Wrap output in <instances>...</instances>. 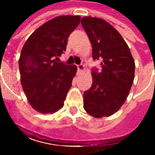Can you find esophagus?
<instances>
[{
  "label": "esophagus",
  "mask_w": 155,
  "mask_h": 155,
  "mask_svg": "<svg viewBox=\"0 0 155 155\" xmlns=\"http://www.w3.org/2000/svg\"><path fill=\"white\" fill-rule=\"evenodd\" d=\"M78 70L81 71H84V65H83V64H80V65H78Z\"/></svg>",
  "instance_id": "obj_1"
}]
</instances>
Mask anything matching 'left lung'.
<instances>
[{"mask_svg":"<svg viewBox=\"0 0 155 155\" xmlns=\"http://www.w3.org/2000/svg\"><path fill=\"white\" fill-rule=\"evenodd\" d=\"M81 24L92 44L93 60L101 61V71L92 69L93 83L84 93V108L95 118L109 117L129 95L135 76L133 57L119 31L104 19L84 17Z\"/></svg>","mask_w":155,"mask_h":155,"instance_id":"1","label":"left lung"}]
</instances>
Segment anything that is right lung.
I'll return each instance as SVG.
<instances>
[{
	"instance_id": "right-lung-1",
	"label": "right lung",
	"mask_w": 155,
	"mask_h": 155,
	"mask_svg": "<svg viewBox=\"0 0 155 155\" xmlns=\"http://www.w3.org/2000/svg\"><path fill=\"white\" fill-rule=\"evenodd\" d=\"M80 16H59L36 29L27 39L18 61L24 92L33 108L54 114L64 106L77 72L75 65L57 62Z\"/></svg>"
}]
</instances>
